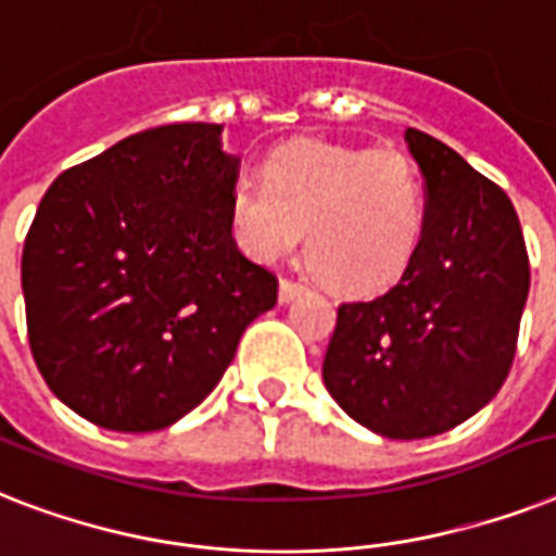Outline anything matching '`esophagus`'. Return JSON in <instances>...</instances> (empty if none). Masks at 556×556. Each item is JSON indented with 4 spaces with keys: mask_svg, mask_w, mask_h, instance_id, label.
Returning a JSON list of instances; mask_svg holds the SVG:
<instances>
[{
    "mask_svg": "<svg viewBox=\"0 0 556 556\" xmlns=\"http://www.w3.org/2000/svg\"><path fill=\"white\" fill-rule=\"evenodd\" d=\"M304 290H306L304 283L290 281V278H283V281L278 283V301H281V304H287V301H292V299H295V295H301V292H304Z\"/></svg>",
    "mask_w": 556,
    "mask_h": 556,
    "instance_id": "esophagus-1",
    "label": "esophagus"
}]
</instances>
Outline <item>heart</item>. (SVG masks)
I'll list each match as a JSON object with an SVG mask.
<instances>
[{
  "label": "heart",
  "instance_id": "1",
  "mask_svg": "<svg viewBox=\"0 0 556 556\" xmlns=\"http://www.w3.org/2000/svg\"><path fill=\"white\" fill-rule=\"evenodd\" d=\"M257 180H235L226 220L257 264L290 255L307 226L306 261L344 292L402 278L425 232V184L410 154L330 140L278 146Z\"/></svg>",
  "mask_w": 556,
  "mask_h": 556
}]
</instances>
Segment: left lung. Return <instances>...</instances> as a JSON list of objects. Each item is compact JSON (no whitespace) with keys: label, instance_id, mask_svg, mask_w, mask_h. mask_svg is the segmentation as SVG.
Returning <instances> with one entry per match:
<instances>
[{"label":"left lung","instance_id":"obj_1","mask_svg":"<svg viewBox=\"0 0 556 556\" xmlns=\"http://www.w3.org/2000/svg\"><path fill=\"white\" fill-rule=\"evenodd\" d=\"M425 177V232L384 295L348 301L324 384L350 419L388 439H428L503 388L526 309V238L508 194L419 128L404 131Z\"/></svg>","mask_w":556,"mask_h":556}]
</instances>
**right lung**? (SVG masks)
<instances>
[{
    "mask_svg": "<svg viewBox=\"0 0 556 556\" xmlns=\"http://www.w3.org/2000/svg\"><path fill=\"white\" fill-rule=\"evenodd\" d=\"M217 123L131 135L62 172L22 250L34 362L83 419L149 433L215 390L278 278L229 232Z\"/></svg>",
    "mask_w": 556,
    "mask_h": 556,
    "instance_id": "add662e5",
    "label": "right lung"
}]
</instances>
